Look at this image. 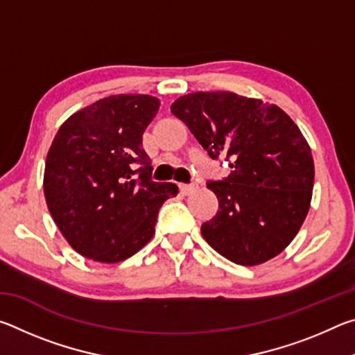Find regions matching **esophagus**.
Returning a JSON list of instances; mask_svg holds the SVG:
<instances>
[{"mask_svg":"<svg viewBox=\"0 0 355 355\" xmlns=\"http://www.w3.org/2000/svg\"><path fill=\"white\" fill-rule=\"evenodd\" d=\"M180 191H182V194L189 196L194 191H197V184H180Z\"/></svg>","mask_w":355,"mask_h":355,"instance_id":"1","label":"esophagus"}]
</instances>
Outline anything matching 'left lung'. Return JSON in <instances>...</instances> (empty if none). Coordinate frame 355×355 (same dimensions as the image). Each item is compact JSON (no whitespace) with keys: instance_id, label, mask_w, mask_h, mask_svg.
I'll return each instance as SVG.
<instances>
[{"instance_id":"1","label":"left lung","mask_w":355,"mask_h":355,"mask_svg":"<svg viewBox=\"0 0 355 355\" xmlns=\"http://www.w3.org/2000/svg\"><path fill=\"white\" fill-rule=\"evenodd\" d=\"M171 110L232 169L207 183L219 209L200 228L205 241L243 266L279 255L304 224L313 191V156L297 125L279 106L227 91L183 95Z\"/></svg>"}]
</instances>
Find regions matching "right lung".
<instances>
[{"label": "right lung", "instance_id": "add662e5", "mask_svg": "<svg viewBox=\"0 0 355 355\" xmlns=\"http://www.w3.org/2000/svg\"><path fill=\"white\" fill-rule=\"evenodd\" d=\"M159 110L152 95H111L75 112L48 150V209L78 254L100 263L135 255L155 235L158 211L178 194L152 180L142 135Z\"/></svg>", "mask_w": 355, "mask_h": 355}]
</instances>
